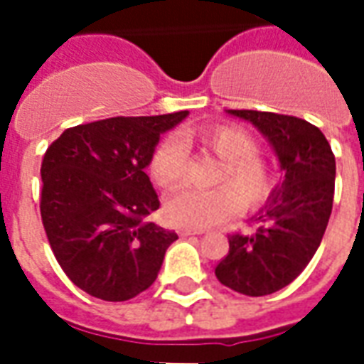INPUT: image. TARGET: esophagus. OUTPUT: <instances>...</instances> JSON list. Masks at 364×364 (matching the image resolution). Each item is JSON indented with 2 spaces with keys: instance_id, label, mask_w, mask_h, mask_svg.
<instances>
[{
  "instance_id": "34e87169",
  "label": "esophagus",
  "mask_w": 364,
  "mask_h": 364,
  "mask_svg": "<svg viewBox=\"0 0 364 364\" xmlns=\"http://www.w3.org/2000/svg\"><path fill=\"white\" fill-rule=\"evenodd\" d=\"M177 234H179V236H195V234H203V230L189 228V226H179V228H177Z\"/></svg>"
}]
</instances>
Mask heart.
Wrapping results in <instances>:
<instances>
[{
    "instance_id": "1",
    "label": "heart",
    "mask_w": 364,
    "mask_h": 364,
    "mask_svg": "<svg viewBox=\"0 0 364 364\" xmlns=\"http://www.w3.org/2000/svg\"><path fill=\"white\" fill-rule=\"evenodd\" d=\"M187 146L214 154L222 166L214 173L216 189L200 191L181 187L166 200L169 220L189 228H206L226 222L237 213L255 210L267 203L273 193V173L259 158V146L244 128L230 124H205L183 132L164 136L150 156V175L156 185L171 189L185 179L189 167Z\"/></svg>"
}]
</instances>
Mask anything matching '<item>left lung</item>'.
I'll list each match as a JSON object with an SVG mask.
<instances>
[{"instance_id":"obj_1","label":"left lung","mask_w":364,"mask_h":364,"mask_svg":"<svg viewBox=\"0 0 364 364\" xmlns=\"http://www.w3.org/2000/svg\"><path fill=\"white\" fill-rule=\"evenodd\" d=\"M252 120L273 144L284 181L253 220L252 234H230L216 279L245 296H265L296 279L320 247L336 189V156L318 127L267 111H230Z\"/></svg>"}]
</instances>
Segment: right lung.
I'll return each instance as SVG.
<instances>
[{
    "label": "right lung",
    "instance_id": "add662e5",
    "mask_svg": "<svg viewBox=\"0 0 364 364\" xmlns=\"http://www.w3.org/2000/svg\"><path fill=\"white\" fill-rule=\"evenodd\" d=\"M187 111L112 117L68 128L48 146L41 216L54 257L77 289L107 302L156 281L175 232L146 222L159 198L146 166L159 134Z\"/></svg>",
    "mask_w": 364,
    "mask_h": 364
}]
</instances>
